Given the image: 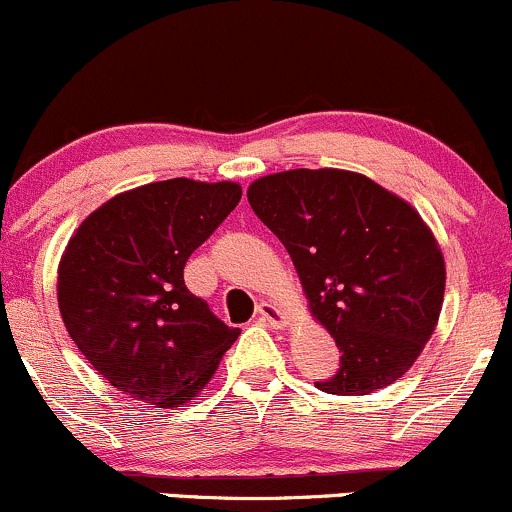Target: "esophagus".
<instances>
[{"mask_svg": "<svg viewBox=\"0 0 512 512\" xmlns=\"http://www.w3.org/2000/svg\"><path fill=\"white\" fill-rule=\"evenodd\" d=\"M257 320L264 322L267 327H274V330L286 327V315L281 313L274 303H267V301L260 303V308H257Z\"/></svg>", "mask_w": 512, "mask_h": 512, "instance_id": "1", "label": "esophagus"}]
</instances>
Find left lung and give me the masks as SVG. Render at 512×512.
Here are the masks:
<instances>
[{"label":"left lung","mask_w":512,"mask_h":512,"mask_svg":"<svg viewBox=\"0 0 512 512\" xmlns=\"http://www.w3.org/2000/svg\"><path fill=\"white\" fill-rule=\"evenodd\" d=\"M291 255L310 313L339 346L327 395H368L414 366L438 325L445 262L419 211L366 175L296 168L248 187Z\"/></svg>","instance_id":"obj_1"}]
</instances>
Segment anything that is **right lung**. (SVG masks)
<instances>
[{
    "label": "right lung",
    "instance_id": "1",
    "mask_svg": "<svg viewBox=\"0 0 512 512\" xmlns=\"http://www.w3.org/2000/svg\"><path fill=\"white\" fill-rule=\"evenodd\" d=\"M240 195L228 180L151 182L108 199L69 238L57 269L64 327L122 395L185 404L238 339L182 272Z\"/></svg>",
    "mask_w": 512,
    "mask_h": 512
}]
</instances>
